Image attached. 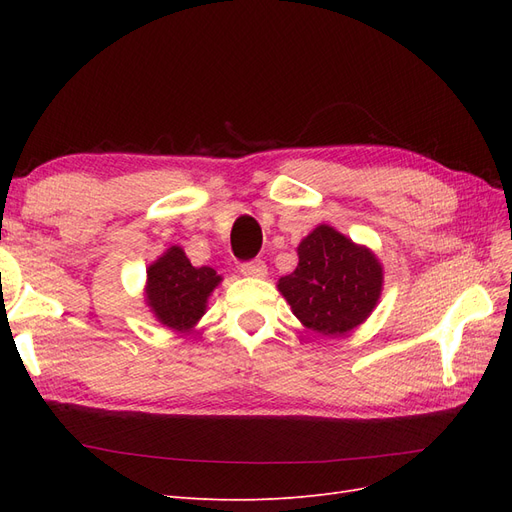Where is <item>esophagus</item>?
<instances>
[{
  "label": "esophagus",
  "instance_id": "obj_1",
  "mask_svg": "<svg viewBox=\"0 0 512 512\" xmlns=\"http://www.w3.org/2000/svg\"><path fill=\"white\" fill-rule=\"evenodd\" d=\"M241 273L245 277H265L267 275V265L262 260H252L241 265Z\"/></svg>",
  "mask_w": 512,
  "mask_h": 512
}]
</instances>
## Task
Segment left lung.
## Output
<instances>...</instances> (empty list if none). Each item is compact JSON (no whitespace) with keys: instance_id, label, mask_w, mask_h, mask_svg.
<instances>
[{"instance_id":"left-lung-1","label":"left lung","mask_w":512,"mask_h":512,"mask_svg":"<svg viewBox=\"0 0 512 512\" xmlns=\"http://www.w3.org/2000/svg\"><path fill=\"white\" fill-rule=\"evenodd\" d=\"M297 256V269L280 277L277 290L305 329L342 337L371 316L380 301L384 271L367 245L320 224L299 243Z\"/></svg>"}]
</instances>
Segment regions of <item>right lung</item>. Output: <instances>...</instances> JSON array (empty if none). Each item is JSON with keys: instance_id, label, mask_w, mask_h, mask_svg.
I'll list each match as a JSON object with an SVG mask.
<instances>
[{"instance_id": "right-lung-1", "label": "right lung", "mask_w": 512, "mask_h": 512, "mask_svg": "<svg viewBox=\"0 0 512 512\" xmlns=\"http://www.w3.org/2000/svg\"><path fill=\"white\" fill-rule=\"evenodd\" d=\"M222 275L211 267H192L183 247L168 250L147 267L145 303L160 324L175 333H192L205 316L211 292Z\"/></svg>"}]
</instances>
